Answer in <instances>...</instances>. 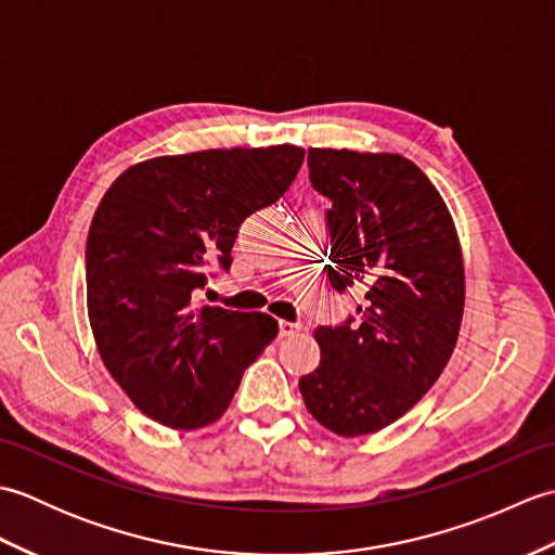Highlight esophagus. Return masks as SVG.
Listing matches in <instances>:
<instances>
[{
  "instance_id": "obj_1",
  "label": "esophagus",
  "mask_w": 555,
  "mask_h": 555,
  "mask_svg": "<svg viewBox=\"0 0 555 555\" xmlns=\"http://www.w3.org/2000/svg\"><path fill=\"white\" fill-rule=\"evenodd\" d=\"M298 332H300V324L286 322V320L279 322V336H281V338H284V336H293V334H298Z\"/></svg>"
}]
</instances>
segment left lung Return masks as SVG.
<instances>
[{
    "mask_svg": "<svg viewBox=\"0 0 555 555\" xmlns=\"http://www.w3.org/2000/svg\"><path fill=\"white\" fill-rule=\"evenodd\" d=\"M310 183L332 199L328 281L362 293L358 322L317 326L320 367L300 376L312 417L340 436L379 431L439 379L465 302L457 233L431 181L400 155L308 150Z\"/></svg>",
    "mask_w": 555,
    "mask_h": 555,
    "instance_id": "obj_1",
    "label": "left lung"
}]
</instances>
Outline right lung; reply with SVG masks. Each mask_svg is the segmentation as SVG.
I'll return each instance as SVG.
<instances>
[{
    "label": "right lung",
    "mask_w": 555,
    "mask_h": 555,
    "mask_svg": "<svg viewBox=\"0 0 555 555\" xmlns=\"http://www.w3.org/2000/svg\"><path fill=\"white\" fill-rule=\"evenodd\" d=\"M302 159L296 145L157 157L104 193L86 245L88 317L104 367L150 420H219L276 338L269 314L197 305V293L231 269L241 223L288 191Z\"/></svg>",
    "instance_id": "add662e5"
}]
</instances>
